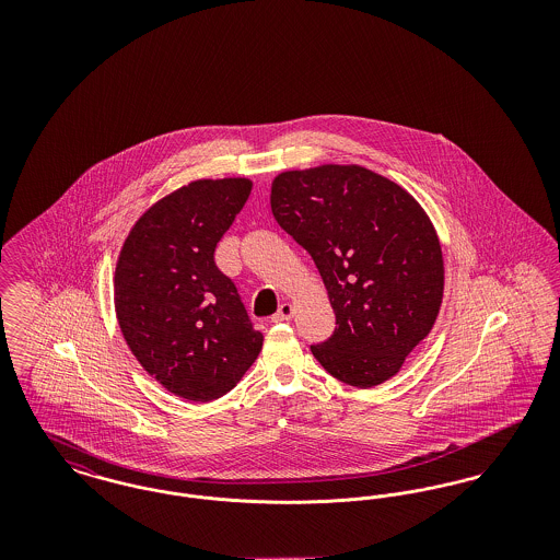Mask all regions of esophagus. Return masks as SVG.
Instances as JSON below:
<instances>
[{"label":"esophagus","instance_id":"1","mask_svg":"<svg viewBox=\"0 0 560 560\" xmlns=\"http://www.w3.org/2000/svg\"><path fill=\"white\" fill-rule=\"evenodd\" d=\"M293 317V306L290 302H285V304H281L279 306V311L270 317L272 323H283V320H290Z\"/></svg>","mask_w":560,"mask_h":560}]
</instances>
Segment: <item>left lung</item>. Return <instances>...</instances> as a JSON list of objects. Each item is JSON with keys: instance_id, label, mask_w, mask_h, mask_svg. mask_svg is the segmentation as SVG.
<instances>
[{"instance_id": "obj_1", "label": "left lung", "mask_w": 560, "mask_h": 560, "mask_svg": "<svg viewBox=\"0 0 560 560\" xmlns=\"http://www.w3.org/2000/svg\"><path fill=\"white\" fill-rule=\"evenodd\" d=\"M270 210L315 260L336 329L311 350L340 382L372 388L399 373L434 325L445 267L424 208L363 165L275 176Z\"/></svg>"}]
</instances>
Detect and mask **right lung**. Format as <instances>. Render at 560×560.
I'll list each match as a JSON object with an SVG mask.
<instances>
[{
  "mask_svg": "<svg viewBox=\"0 0 560 560\" xmlns=\"http://www.w3.org/2000/svg\"><path fill=\"white\" fill-rule=\"evenodd\" d=\"M249 192L247 178L192 180L142 213L121 245L113 277L121 334L144 372L176 397L220 399L265 342L213 262Z\"/></svg>",
  "mask_w": 560,
  "mask_h": 560,
  "instance_id": "right-lung-1",
  "label": "right lung"
}]
</instances>
